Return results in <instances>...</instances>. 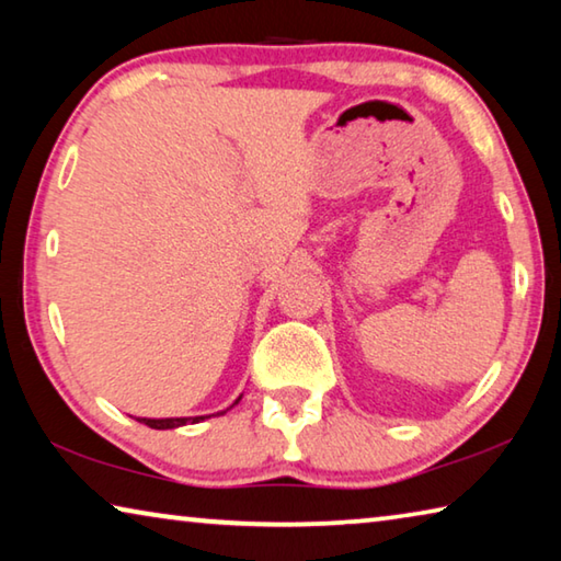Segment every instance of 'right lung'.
<instances>
[{
	"mask_svg": "<svg viewBox=\"0 0 561 561\" xmlns=\"http://www.w3.org/2000/svg\"><path fill=\"white\" fill-rule=\"evenodd\" d=\"M240 398H242V396H240ZM240 398H237V401H234L232 405L240 403ZM232 405H230V408H232ZM230 408H227V411H230ZM227 411L213 413V415H225ZM205 417H210V415H195V417H136V421L146 423L148 428H156V431H173V428H180V425H187V423H201V421H205Z\"/></svg>",
	"mask_w": 561,
	"mask_h": 561,
	"instance_id": "add662e5",
	"label": "right lung"
}]
</instances>
